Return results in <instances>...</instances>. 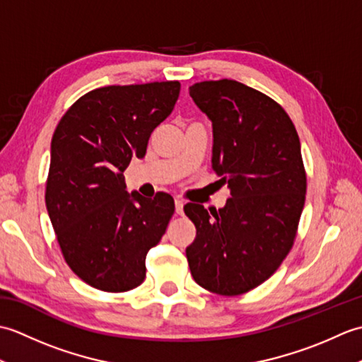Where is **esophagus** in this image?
Returning a JSON list of instances; mask_svg holds the SVG:
<instances>
[{
  "instance_id": "obj_1",
  "label": "esophagus",
  "mask_w": 362,
  "mask_h": 362,
  "mask_svg": "<svg viewBox=\"0 0 362 362\" xmlns=\"http://www.w3.org/2000/svg\"><path fill=\"white\" fill-rule=\"evenodd\" d=\"M175 213L183 214V202H182V199H179V197L175 199Z\"/></svg>"
}]
</instances>
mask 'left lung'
Returning <instances> with one entry per match:
<instances>
[{
  "label": "left lung",
  "instance_id": "8db88e82",
  "mask_svg": "<svg viewBox=\"0 0 362 362\" xmlns=\"http://www.w3.org/2000/svg\"><path fill=\"white\" fill-rule=\"evenodd\" d=\"M189 96L213 122V169L230 187L218 211L183 206L196 226L189 271L206 291L241 296L264 283L294 245L306 194L300 140L279 103L241 82H197Z\"/></svg>",
  "mask_w": 362,
  "mask_h": 362
}]
</instances>
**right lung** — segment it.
<instances>
[{
    "label": "right lung",
    "instance_id": "right-lung-1",
    "mask_svg": "<svg viewBox=\"0 0 362 362\" xmlns=\"http://www.w3.org/2000/svg\"><path fill=\"white\" fill-rule=\"evenodd\" d=\"M179 93V81L91 90L54 130L46 209L66 264L99 291L140 286L146 255L173 218L171 196L127 194L122 173L134 157H144Z\"/></svg>",
    "mask_w": 362,
    "mask_h": 362
}]
</instances>
